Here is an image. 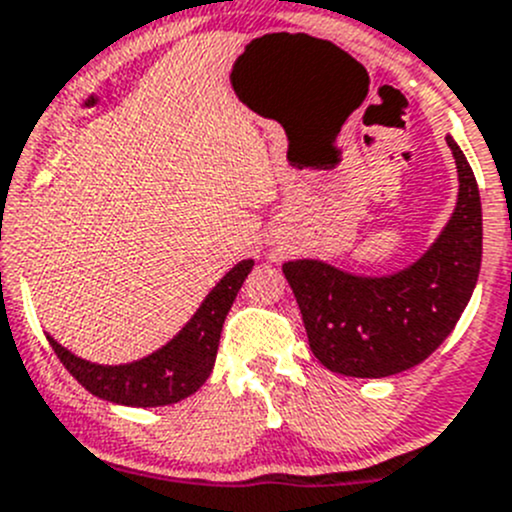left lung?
Instances as JSON below:
<instances>
[{"mask_svg": "<svg viewBox=\"0 0 512 512\" xmlns=\"http://www.w3.org/2000/svg\"><path fill=\"white\" fill-rule=\"evenodd\" d=\"M445 141L458 166V204L413 266L368 278L311 258L283 263L308 346L328 371L356 378L408 371L450 336L468 306L483 256V211L468 159L450 136Z\"/></svg>", "mask_w": 512, "mask_h": 512, "instance_id": "obj_1", "label": "left lung"}]
</instances>
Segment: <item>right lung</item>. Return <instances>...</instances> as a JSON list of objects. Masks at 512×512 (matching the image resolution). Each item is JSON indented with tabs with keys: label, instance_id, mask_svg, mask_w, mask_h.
<instances>
[{
	"label": "right lung",
	"instance_id": "obj_1",
	"mask_svg": "<svg viewBox=\"0 0 512 512\" xmlns=\"http://www.w3.org/2000/svg\"><path fill=\"white\" fill-rule=\"evenodd\" d=\"M254 268V261H241L221 278L214 291L206 296L199 311L171 338L164 348L141 361L126 366H99L84 358L74 356L64 346H59L52 336L49 346L54 348L59 361L69 373L91 393L104 401L119 406L156 408L171 406L204 386L206 378L214 371L216 351H219L221 328L231 311L236 293L244 286L246 276Z\"/></svg>",
	"mask_w": 512,
	"mask_h": 512
}]
</instances>
